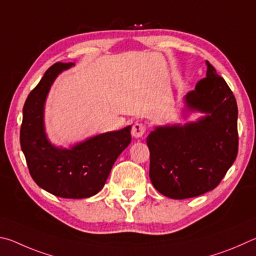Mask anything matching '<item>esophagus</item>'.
<instances>
[{
    "label": "esophagus",
    "mask_w": 256,
    "mask_h": 256,
    "mask_svg": "<svg viewBox=\"0 0 256 256\" xmlns=\"http://www.w3.org/2000/svg\"><path fill=\"white\" fill-rule=\"evenodd\" d=\"M146 132V126L140 124V122H136L135 124L132 126V135L135 137V138H140L144 136V134Z\"/></svg>",
    "instance_id": "34e87169"
}]
</instances>
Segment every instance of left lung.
Instances as JSON below:
<instances>
[{
  "mask_svg": "<svg viewBox=\"0 0 256 256\" xmlns=\"http://www.w3.org/2000/svg\"><path fill=\"white\" fill-rule=\"evenodd\" d=\"M207 74L183 98L189 112L202 116L184 124L158 126L147 137L150 178L171 199L194 198L212 191L235 162L238 152L237 103L225 80L206 60Z\"/></svg>",
  "mask_w": 256,
  "mask_h": 256,
  "instance_id": "1",
  "label": "left lung"
}]
</instances>
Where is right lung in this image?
I'll list each match as a JSON object with an SVG mask.
<instances>
[{
	"mask_svg": "<svg viewBox=\"0 0 256 256\" xmlns=\"http://www.w3.org/2000/svg\"><path fill=\"white\" fill-rule=\"evenodd\" d=\"M72 66L73 62L54 64L30 92L24 106L20 142L30 176L42 189L60 198L83 199L104 186L116 160L130 144L132 126L98 134L70 148L52 144L44 127V104L57 76Z\"/></svg>",
	"mask_w": 256,
	"mask_h": 256,
	"instance_id": "1",
	"label": "right lung"
}]
</instances>
